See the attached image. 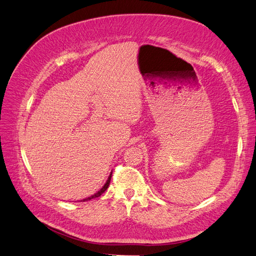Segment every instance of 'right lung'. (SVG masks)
Here are the masks:
<instances>
[{"instance_id":"1","label":"right lung","mask_w":256,"mask_h":256,"mask_svg":"<svg viewBox=\"0 0 256 256\" xmlns=\"http://www.w3.org/2000/svg\"><path fill=\"white\" fill-rule=\"evenodd\" d=\"M112 172H110V176H108V178H107V180H106V183L104 184V186L100 189V190H98V192H96L94 194H92V196H88V198H86V199H83V200H80V201H83V202H85V201H89V200H92V199H94V198H98V196H100L107 188H108V186H110V178H112Z\"/></svg>"}]
</instances>
